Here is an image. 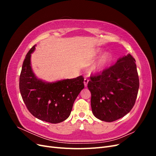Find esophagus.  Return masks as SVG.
I'll list each match as a JSON object with an SVG mask.
<instances>
[{
	"mask_svg": "<svg viewBox=\"0 0 156 156\" xmlns=\"http://www.w3.org/2000/svg\"><path fill=\"white\" fill-rule=\"evenodd\" d=\"M88 83V79L87 78H84V87H87V84Z\"/></svg>",
	"mask_w": 156,
	"mask_h": 156,
	"instance_id": "1",
	"label": "esophagus"
}]
</instances>
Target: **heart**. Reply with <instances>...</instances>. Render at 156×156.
Here are the masks:
<instances>
[{
  "label": "heart",
  "instance_id": "1",
  "mask_svg": "<svg viewBox=\"0 0 156 156\" xmlns=\"http://www.w3.org/2000/svg\"><path fill=\"white\" fill-rule=\"evenodd\" d=\"M101 51L98 50L96 53V55L100 53ZM112 58L111 55L108 53L103 54L95 62H94L90 68V72L91 73H98L101 72L104 69L107 65L110 63Z\"/></svg>",
  "mask_w": 156,
  "mask_h": 156
}]
</instances>
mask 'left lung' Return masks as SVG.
<instances>
[{"mask_svg":"<svg viewBox=\"0 0 156 156\" xmlns=\"http://www.w3.org/2000/svg\"><path fill=\"white\" fill-rule=\"evenodd\" d=\"M88 88L97 119L111 122L124 116L133 107L139 88L135 58L130 54L120 58L115 65L90 77Z\"/></svg>","mask_w":156,"mask_h":156,"instance_id":"8db88e82","label":"left lung"}]
</instances>
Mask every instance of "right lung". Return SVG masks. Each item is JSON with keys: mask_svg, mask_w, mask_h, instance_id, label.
<instances>
[{"mask_svg": "<svg viewBox=\"0 0 156 156\" xmlns=\"http://www.w3.org/2000/svg\"><path fill=\"white\" fill-rule=\"evenodd\" d=\"M28 52L22 66L20 90L28 110L37 119L52 124L66 120L73 103L84 87L82 75L74 78L47 83L37 79L31 68V53Z\"/></svg>", "mask_w": 156, "mask_h": 156, "instance_id": "1", "label": "right lung"}]
</instances>
